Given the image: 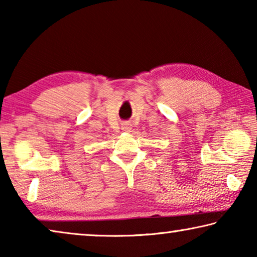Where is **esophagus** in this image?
Returning <instances> with one entry per match:
<instances>
[{
	"mask_svg": "<svg viewBox=\"0 0 257 257\" xmlns=\"http://www.w3.org/2000/svg\"><path fill=\"white\" fill-rule=\"evenodd\" d=\"M130 129H132V127H130V124L128 123H124L122 125V130H124V132H130Z\"/></svg>",
	"mask_w": 257,
	"mask_h": 257,
	"instance_id": "1",
	"label": "esophagus"
}]
</instances>
